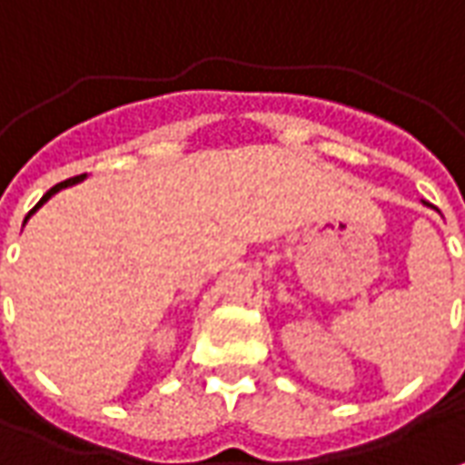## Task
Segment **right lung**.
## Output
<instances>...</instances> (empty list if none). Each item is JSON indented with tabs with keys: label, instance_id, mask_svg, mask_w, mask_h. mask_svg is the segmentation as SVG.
I'll return each instance as SVG.
<instances>
[{
	"label": "right lung",
	"instance_id": "1",
	"mask_svg": "<svg viewBox=\"0 0 465 465\" xmlns=\"http://www.w3.org/2000/svg\"><path fill=\"white\" fill-rule=\"evenodd\" d=\"M83 178H85V176H74V178H67V181H63V183H57V186H52L50 191H47V193H45V196H42V199H40V203H37V206H35V209L29 211L27 216H25V223H27V219H29V216H32V213H35V211L40 209L42 203H45V201L50 199V196H54V193H57V191H63V188H67V186H74V183H80V181H83Z\"/></svg>",
	"mask_w": 465,
	"mask_h": 465
}]
</instances>
